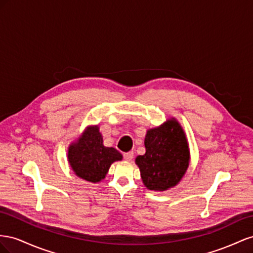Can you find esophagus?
<instances>
[{
  "mask_svg": "<svg viewBox=\"0 0 253 253\" xmlns=\"http://www.w3.org/2000/svg\"><path fill=\"white\" fill-rule=\"evenodd\" d=\"M124 159L127 161H131L133 159V153L132 151H128V153L124 154Z\"/></svg>",
  "mask_w": 253,
  "mask_h": 253,
  "instance_id": "esophagus-1",
  "label": "esophagus"
}]
</instances>
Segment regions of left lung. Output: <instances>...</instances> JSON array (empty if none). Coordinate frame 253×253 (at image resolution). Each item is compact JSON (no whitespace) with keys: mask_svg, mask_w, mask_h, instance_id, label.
<instances>
[{"mask_svg":"<svg viewBox=\"0 0 253 253\" xmlns=\"http://www.w3.org/2000/svg\"><path fill=\"white\" fill-rule=\"evenodd\" d=\"M144 144L145 155L135 159L143 183L154 191L175 186L189 167L190 151L182 128L175 120H169L148 130Z\"/></svg>","mask_w":253,"mask_h":253,"instance_id":"1","label":"left lung"}]
</instances>
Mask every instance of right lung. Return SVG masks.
Returning a JSON list of instances; mask_svg holds the SVG:
<instances>
[{"label":"right lung","mask_w":253,"mask_h":253,"mask_svg":"<svg viewBox=\"0 0 253 253\" xmlns=\"http://www.w3.org/2000/svg\"><path fill=\"white\" fill-rule=\"evenodd\" d=\"M68 159L72 169L82 179L98 182L107 175L114 161L122 160V155L113 147H106L97 126L89 127L69 147Z\"/></svg>","instance_id":"1"}]
</instances>
